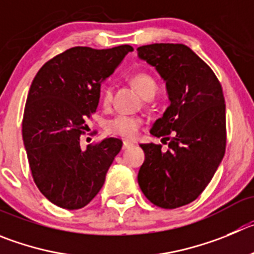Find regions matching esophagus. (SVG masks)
<instances>
[{
    "label": "esophagus",
    "mask_w": 254,
    "mask_h": 254,
    "mask_svg": "<svg viewBox=\"0 0 254 254\" xmlns=\"http://www.w3.org/2000/svg\"><path fill=\"white\" fill-rule=\"evenodd\" d=\"M132 145H134V143H132V141H130V140H124V143H123V149H124V150H127V149L131 148Z\"/></svg>",
    "instance_id": "34e87169"
}]
</instances>
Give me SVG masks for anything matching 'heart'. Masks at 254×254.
Returning a JSON list of instances; mask_svg holds the SVG:
<instances>
[{
	"label": "heart",
	"mask_w": 254,
	"mask_h": 254,
	"mask_svg": "<svg viewBox=\"0 0 254 254\" xmlns=\"http://www.w3.org/2000/svg\"><path fill=\"white\" fill-rule=\"evenodd\" d=\"M134 89L138 91V94L143 98H146L149 95H155L158 85L155 80L146 72L135 73L130 80ZM103 99L105 103H109L111 99V89L109 86L104 87ZM143 120L140 118H132V116H118L114 120H111L108 124V130L113 134L122 135L125 138H132L138 134L140 130Z\"/></svg>",
	"instance_id": "1"
}]
</instances>
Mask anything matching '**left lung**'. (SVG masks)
<instances>
[{"label": "left lung", "instance_id": "8db88e82", "mask_svg": "<svg viewBox=\"0 0 254 254\" xmlns=\"http://www.w3.org/2000/svg\"><path fill=\"white\" fill-rule=\"evenodd\" d=\"M138 58L159 73L169 99L150 129L151 135L168 141V150L140 144L145 160L138 183L153 204L174 209L198 198L223 159V91L212 68L186 45H145L138 47Z\"/></svg>", "mask_w": 254, "mask_h": 254}]
</instances>
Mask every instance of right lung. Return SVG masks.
<instances>
[{"label": "right lung", "instance_id": "1", "mask_svg": "<svg viewBox=\"0 0 254 254\" xmlns=\"http://www.w3.org/2000/svg\"><path fill=\"white\" fill-rule=\"evenodd\" d=\"M129 45L106 50L72 47L47 61L30 86L22 122L28 164L45 198L65 209L89 204L123 146L108 138L82 149L86 116L95 113L101 84L123 63Z\"/></svg>", "mask_w": 254, "mask_h": 254}]
</instances>
